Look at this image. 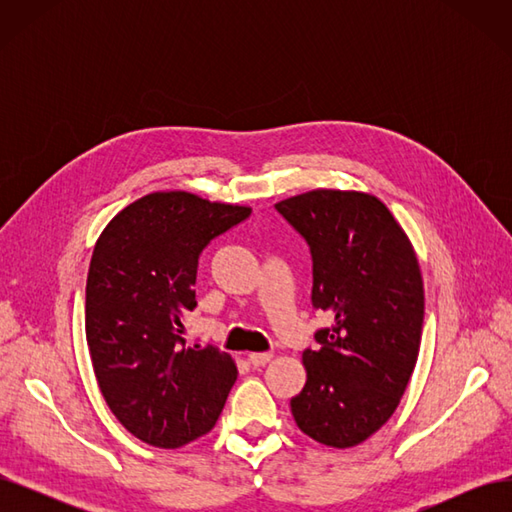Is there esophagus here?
<instances>
[{"mask_svg": "<svg viewBox=\"0 0 512 512\" xmlns=\"http://www.w3.org/2000/svg\"><path fill=\"white\" fill-rule=\"evenodd\" d=\"M271 359H273L271 352H254V354L247 356V361H250L252 367H265Z\"/></svg>", "mask_w": 512, "mask_h": 512, "instance_id": "34e87169", "label": "esophagus"}]
</instances>
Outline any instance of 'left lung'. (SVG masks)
<instances>
[{
    "label": "left lung",
    "instance_id": "obj_1",
    "mask_svg": "<svg viewBox=\"0 0 512 512\" xmlns=\"http://www.w3.org/2000/svg\"><path fill=\"white\" fill-rule=\"evenodd\" d=\"M312 254V305L333 318L303 350L307 382L290 399L309 438L361 444L389 421L416 365L425 294L404 230L376 196L314 190L275 205Z\"/></svg>",
    "mask_w": 512,
    "mask_h": 512
}]
</instances>
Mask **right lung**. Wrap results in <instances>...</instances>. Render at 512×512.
Listing matches in <instances>:
<instances>
[{
    "mask_svg": "<svg viewBox=\"0 0 512 512\" xmlns=\"http://www.w3.org/2000/svg\"><path fill=\"white\" fill-rule=\"evenodd\" d=\"M250 207L188 192H153L117 213L87 273L85 333L108 408L132 436L179 448L213 429L237 380L215 346H185L205 247L250 218Z\"/></svg>",
    "mask_w": 512,
    "mask_h": 512,
    "instance_id": "right-lung-1",
    "label": "right lung"
}]
</instances>
